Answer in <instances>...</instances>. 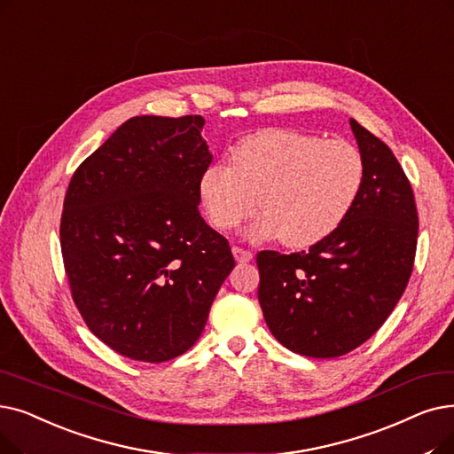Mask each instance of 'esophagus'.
Here are the masks:
<instances>
[{"mask_svg":"<svg viewBox=\"0 0 454 454\" xmlns=\"http://www.w3.org/2000/svg\"><path fill=\"white\" fill-rule=\"evenodd\" d=\"M231 252H233V258H235V262H238V263H248L252 260V252L245 250L241 247H233Z\"/></svg>","mask_w":454,"mask_h":454,"instance_id":"34e87169","label":"esophagus"}]
</instances>
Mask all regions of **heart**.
I'll return each instance as SVG.
<instances>
[{"label": "heart", "instance_id": "obj_1", "mask_svg": "<svg viewBox=\"0 0 454 454\" xmlns=\"http://www.w3.org/2000/svg\"><path fill=\"white\" fill-rule=\"evenodd\" d=\"M231 167L207 165L199 199L215 228H239L258 209L252 238L280 235L289 248H306L336 231L356 204L365 176L360 150L341 139L286 128L250 133L233 145Z\"/></svg>", "mask_w": 454, "mask_h": 454}]
</instances>
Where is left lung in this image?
Instances as JSON below:
<instances>
[{"instance_id":"obj_1","label":"left lung","mask_w":454,"mask_h":454,"mask_svg":"<svg viewBox=\"0 0 454 454\" xmlns=\"http://www.w3.org/2000/svg\"><path fill=\"white\" fill-rule=\"evenodd\" d=\"M365 176L345 223L308 252L258 254L263 317L289 350L336 358L360 347L406 289L418 245V209L393 152L350 118Z\"/></svg>"}]
</instances>
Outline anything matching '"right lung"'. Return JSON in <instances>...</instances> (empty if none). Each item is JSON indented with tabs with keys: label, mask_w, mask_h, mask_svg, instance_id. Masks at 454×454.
Listing matches in <instances>:
<instances>
[{
	"label": "right lung",
	"mask_w": 454,
	"mask_h": 454,
	"mask_svg": "<svg viewBox=\"0 0 454 454\" xmlns=\"http://www.w3.org/2000/svg\"><path fill=\"white\" fill-rule=\"evenodd\" d=\"M202 116H133L74 172L61 250L74 302L98 340L160 364L200 338L235 267L199 213L213 155Z\"/></svg>",
	"instance_id": "add662e5"
}]
</instances>
